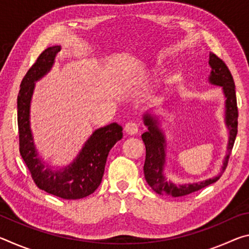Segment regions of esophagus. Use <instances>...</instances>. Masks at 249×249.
Wrapping results in <instances>:
<instances>
[{
  "instance_id": "obj_1",
  "label": "esophagus",
  "mask_w": 249,
  "mask_h": 249,
  "mask_svg": "<svg viewBox=\"0 0 249 249\" xmlns=\"http://www.w3.org/2000/svg\"><path fill=\"white\" fill-rule=\"evenodd\" d=\"M140 130V126L136 122H128L127 124L125 125V132L128 135H136Z\"/></svg>"
}]
</instances>
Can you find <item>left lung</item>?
Instances as JSON below:
<instances>
[{
	"instance_id": "obj_1",
	"label": "left lung",
	"mask_w": 249,
	"mask_h": 249,
	"mask_svg": "<svg viewBox=\"0 0 249 249\" xmlns=\"http://www.w3.org/2000/svg\"><path fill=\"white\" fill-rule=\"evenodd\" d=\"M209 64L212 68L210 75V82L216 86H221L224 90V94L226 96V124L230 128V141H229V155L226 156L224 167L225 170L229 163L230 153L233 149L236 135H237V119H238V108L237 101H236L235 93V83L231 73L224 61L218 58L216 54H210ZM145 124L148 126V132L142 135V140L144 142L146 147V159L144 165V174L147 183L153 190L161 196H183L190 193L199 191L208 185L212 184L220 179L221 175L214 177L212 179L202 181L200 183H191L178 185L168 181L162 174V168L165 165V138L162 133L158 129L156 125V121L153 117L146 115Z\"/></svg>"
}]
</instances>
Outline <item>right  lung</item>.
<instances>
[{
	"label": "right lung",
	"mask_w": 249,
	"mask_h": 249,
	"mask_svg": "<svg viewBox=\"0 0 249 249\" xmlns=\"http://www.w3.org/2000/svg\"><path fill=\"white\" fill-rule=\"evenodd\" d=\"M60 46L45 49L28 69L20 83L18 96V125L19 154L26 163L32 179L40 190L65 200L82 199L93 193L102 181L109 150L120 141L122 126L112 123L96 129L86 142L77 159L61 171H53L37 157L29 128V102L35 86L52 68Z\"/></svg>",
	"instance_id": "add662e5"
}]
</instances>
